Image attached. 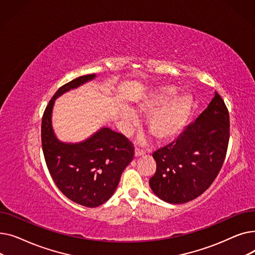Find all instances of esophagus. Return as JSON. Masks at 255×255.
<instances>
[{
	"label": "esophagus",
	"mask_w": 255,
	"mask_h": 255,
	"mask_svg": "<svg viewBox=\"0 0 255 255\" xmlns=\"http://www.w3.org/2000/svg\"><path fill=\"white\" fill-rule=\"evenodd\" d=\"M145 152L143 151V150H140V149H138V148H135V151H134V156L135 157H139V156H141V155H143Z\"/></svg>",
	"instance_id": "34e87169"
}]
</instances>
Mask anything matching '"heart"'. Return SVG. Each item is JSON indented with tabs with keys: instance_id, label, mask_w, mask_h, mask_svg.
Masks as SVG:
<instances>
[{
	"instance_id": "1",
	"label": "heart",
	"mask_w": 255,
	"mask_h": 255,
	"mask_svg": "<svg viewBox=\"0 0 255 255\" xmlns=\"http://www.w3.org/2000/svg\"><path fill=\"white\" fill-rule=\"evenodd\" d=\"M175 88H162L151 91L139 98L134 105L136 112L148 115L146 129L157 141L163 142L179 136L188 123L193 109V97L189 92L175 93ZM127 126H134L136 116L124 110L122 114Z\"/></svg>"
}]
</instances>
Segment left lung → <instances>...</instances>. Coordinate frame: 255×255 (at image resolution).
Here are the masks:
<instances>
[{"label": "left lung", "mask_w": 255, "mask_h": 255, "mask_svg": "<svg viewBox=\"0 0 255 255\" xmlns=\"http://www.w3.org/2000/svg\"><path fill=\"white\" fill-rule=\"evenodd\" d=\"M230 140V115L215 92L207 109L179 137L153 153V192L169 204H185L203 194L216 179Z\"/></svg>", "instance_id": "left-lung-1"}]
</instances>
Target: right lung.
<instances>
[{"mask_svg":"<svg viewBox=\"0 0 255 255\" xmlns=\"http://www.w3.org/2000/svg\"><path fill=\"white\" fill-rule=\"evenodd\" d=\"M95 77L79 76L62 86L46 106L41 124L42 150L53 182L66 197L88 208L98 207L112 197L134 156V146L128 138L107 127L75 143L59 140L53 132L51 115L56 99Z\"/></svg>","mask_w":255,"mask_h":255,"instance_id":"add662e5","label":"right lung"}]
</instances>
